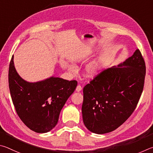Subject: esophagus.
Masks as SVG:
<instances>
[{
  "label": "esophagus",
  "instance_id": "esophagus-1",
  "mask_svg": "<svg viewBox=\"0 0 153 153\" xmlns=\"http://www.w3.org/2000/svg\"><path fill=\"white\" fill-rule=\"evenodd\" d=\"M81 90H82V87L80 85H78V86H77L76 88V91L77 92H79V91H81Z\"/></svg>",
  "mask_w": 153,
  "mask_h": 153
}]
</instances>
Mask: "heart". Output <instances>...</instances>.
Here are the masks:
<instances>
[{"label": "heart", "instance_id": "b5f03b06", "mask_svg": "<svg viewBox=\"0 0 153 153\" xmlns=\"http://www.w3.org/2000/svg\"><path fill=\"white\" fill-rule=\"evenodd\" d=\"M102 59L100 58L89 64L86 68V73L87 76H95L96 75H97L101 71V66H102ZM68 68L71 71H75V68L73 66L69 65Z\"/></svg>", "mask_w": 153, "mask_h": 153}]
</instances>
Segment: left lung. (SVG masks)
Masks as SVG:
<instances>
[{"mask_svg": "<svg viewBox=\"0 0 153 153\" xmlns=\"http://www.w3.org/2000/svg\"><path fill=\"white\" fill-rule=\"evenodd\" d=\"M117 66L103 70L83 88L82 119L93 133L110 132L124 124L143 93L146 65L140 51Z\"/></svg>", "mask_w": 153, "mask_h": 153, "instance_id": "obj_1", "label": "left lung"}]
</instances>
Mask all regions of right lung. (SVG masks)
I'll use <instances>...</instances> for the list:
<instances>
[{"instance_id":"right-lung-1","label":"right lung","mask_w":153,"mask_h":153,"mask_svg":"<svg viewBox=\"0 0 153 153\" xmlns=\"http://www.w3.org/2000/svg\"><path fill=\"white\" fill-rule=\"evenodd\" d=\"M77 86V81L50 77L28 82L15 68L13 56L9 68V87L17 115L25 126L37 133L50 131L57 124L61 109Z\"/></svg>"}]
</instances>
